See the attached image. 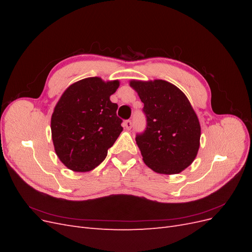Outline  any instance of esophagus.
I'll list each match as a JSON object with an SVG mask.
<instances>
[{
  "label": "esophagus",
  "instance_id": "esophagus-1",
  "mask_svg": "<svg viewBox=\"0 0 252 252\" xmlns=\"http://www.w3.org/2000/svg\"><path fill=\"white\" fill-rule=\"evenodd\" d=\"M124 127L127 129V130H130L131 127H132V123H131V121H129V120L125 121V122H124Z\"/></svg>",
  "mask_w": 252,
  "mask_h": 252
}]
</instances>
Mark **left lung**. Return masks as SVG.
Returning <instances> with one entry per match:
<instances>
[{
	"mask_svg": "<svg viewBox=\"0 0 252 252\" xmlns=\"http://www.w3.org/2000/svg\"><path fill=\"white\" fill-rule=\"evenodd\" d=\"M129 84L144 103L146 116V129L135 136L144 163L158 173H180L194 161L200 148L201 126L191 104L167 81Z\"/></svg>",
	"mask_w": 252,
	"mask_h": 252,
	"instance_id": "1",
	"label": "left lung"
}]
</instances>
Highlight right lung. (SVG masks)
<instances>
[{
  "label": "right lung",
  "mask_w": 252,
  "mask_h": 252,
  "mask_svg": "<svg viewBox=\"0 0 252 252\" xmlns=\"http://www.w3.org/2000/svg\"><path fill=\"white\" fill-rule=\"evenodd\" d=\"M120 82L94 77L75 82L57 103L51 116L56 154L68 169H94L123 130L118 105L110 101Z\"/></svg>",
  "instance_id": "right-lung-1"
}]
</instances>
